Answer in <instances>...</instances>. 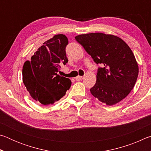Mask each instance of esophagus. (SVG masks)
I'll return each instance as SVG.
<instances>
[{
  "label": "esophagus",
  "mask_w": 151,
  "mask_h": 151,
  "mask_svg": "<svg viewBox=\"0 0 151 151\" xmlns=\"http://www.w3.org/2000/svg\"><path fill=\"white\" fill-rule=\"evenodd\" d=\"M82 79H83V76H79V75H78V76H76V80L77 81H81Z\"/></svg>",
  "instance_id": "1"
}]
</instances>
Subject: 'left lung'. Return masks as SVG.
I'll return each instance as SVG.
<instances>
[{"mask_svg": "<svg viewBox=\"0 0 151 151\" xmlns=\"http://www.w3.org/2000/svg\"><path fill=\"white\" fill-rule=\"evenodd\" d=\"M83 46L97 65L96 82L90 91L102 103L113 105L124 99L133 88L139 75L134 55L121 38L101 32L78 35Z\"/></svg>", "mask_w": 151, "mask_h": 151, "instance_id": "1", "label": "left lung"}]
</instances>
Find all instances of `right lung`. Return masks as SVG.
<instances>
[{
    "label": "right lung",
    "mask_w": 151,
    "mask_h": 151,
    "mask_svg": "<svg viewBox=\"0 0 151 151\" xmlns=\"http://www.w3.org/2000/svg\"><path fill=\"white\" fill-rule=\"evenodd\" d=\"M68 43L65 35H55L24 64L23 83L32 98L40 104H53L65 96L70 87V79L58 75L61 66L68 61L65 50Z\"/></svg>",
    "instance_id": "add662e5"
}]
</instances>
